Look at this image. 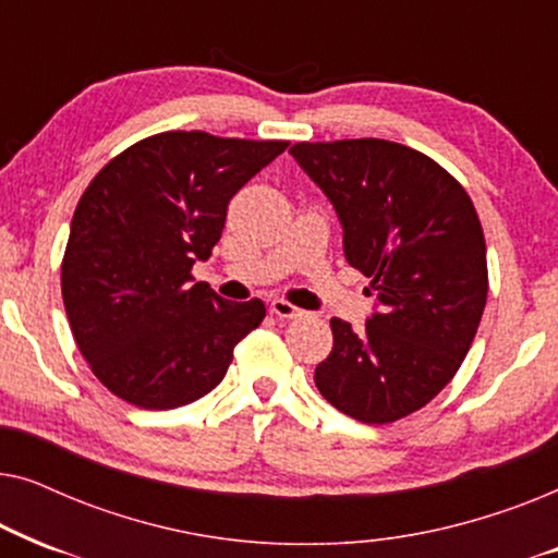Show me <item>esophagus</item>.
<instances>
[{"label":"esophagus","instance_id":"1","mask_svg":"<svg viewBox=\"0 0 558 558\" xmlns=\"http://www.w3.org/2000/svg\"><path fill=\"white\" fill-rule=\"evenodd\" d=\"M271 315H277L279 319H296V317H302L304 312L300 307H294V304L287 302V300H274L271 302Z\"/></svg>","mask_w":558,"mask_h":558}]
</instances>
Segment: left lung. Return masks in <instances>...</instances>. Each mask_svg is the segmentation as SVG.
I'll return each mask as SVG.
<instances>
[{
  "label": "left lung",
  "instance_id": "obj_1",
  "mask_svg": "<svg viewBox=\"0 0 558 558\" xmlns=\"http://www.w3.org/2000/svg\"><path fill=\"white\" fill-rule=\"evenodd\" d=\"M289 155L330 197L348 264L378 296L361 332L330 319L332 350L315 386L363 424L414 414L460 371L483 317L475 205L445 167L396 142H300Z\"/></svg>",
  "mask_w": 558,
  "mask_h": 558
}]
</instances>
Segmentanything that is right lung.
Segmentation results:
<instances>
[{
	"mask_svg": "<svg viewBox=\"0 0 558 558\" xmlns=\"http://www.w3.org/2000/svg\"><path fill=\"white\" fill-rule=\"evenodd\" d=\"M287 147L162 132L90 180L75 205L60 287L75 345L113 396L165 411L223 380L233 348L266 307L228 302L190 271L220 241L231 197Z\"/></svg>",
	"mask_w": 558,
	"mask_h": 558,
	"instance_id": "obj_1",
	"label": "right lung"
}]
</instances>
